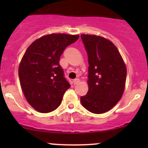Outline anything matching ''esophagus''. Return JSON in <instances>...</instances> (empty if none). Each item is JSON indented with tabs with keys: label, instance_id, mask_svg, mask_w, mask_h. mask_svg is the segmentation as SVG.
Listing matches in <instances>:
<instances>
[{
	"label": "esophagus",
	"instance_id": "34e87169",
	"mask_svg": "<svg viewBox=\"0 0 148 148\" xmlns=\"http://www.w3.org/2000/svg\"><path fill=\"white\" fill-rule=\"evenodd\" d=\"M79 82H80V80L79 79H76L73 80V83H74V85H76V84H79Z\"/></svg>",
	"mask_w": 148,
	"mask_h": 148
}]
</instances>
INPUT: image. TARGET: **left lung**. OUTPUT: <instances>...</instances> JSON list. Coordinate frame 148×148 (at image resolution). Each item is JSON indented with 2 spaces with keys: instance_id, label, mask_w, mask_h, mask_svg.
Masks as SVG:
<instances>
[{
  "instance_id": "left-lung-1",
  "label": "left lung",
  "mask_w": 148,
  "mask_h": 148,
  "mask_svg": "<svg viewBox=\"0 0 148 148\" xmlns=\"http://www.w3.org/2000/svg\"><path fill=\"white\" fill-rule=\"evenodd\" d=\"M88 56L89 90L81 97L88 111L102 114L120 100L125 86L127 69L118 49L104 37L82 34Z\"/></svg>"
}]
</instances>
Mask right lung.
Instances as JSON below:
<instances>
[{
  "label": "right lung",
  "instance_id": "add662e5",
  "mask_svg": "<svg viewBox=\"0 0 148 148\" xmlns=\"http://www.w3.org/2000/svg\"><path fill=\"white\" fill-rule=\"evenodd\" d=\"M79 37L49 34L36 40L26 49L19 65V80L26 100L39 112L56 110L71 86L65 79L59 59L66 48Z\"/></svg>",
  "mask_w": 148,
  "mask_h": 148
}]
</instances>
